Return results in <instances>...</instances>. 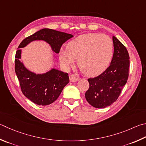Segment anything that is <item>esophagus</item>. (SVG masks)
<instances>
[{"label": "esophagus", "instance_id": "34e87169", "mask_svg": "<svg viewBox=\"0 0 146 146\" xmlns=\"http://www.w3.org/2000/svg\"><path fill=\"white\" fill-rule=\"evenodd\" d=\"M78 78L75 75H71L70 76V80L71 82H75L78 80Z\"/></svg>", "mask_w": 146, "mask_h": 146}]
</instances>
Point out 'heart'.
<instances>
[{"instance_id":"heart-1","label":"heart","mask_w":146,"mask_h":146,"mask_svg":"<svg viewBox=\"0 0 146 146\" xmlns=\"http://www.w3.org/2000/svg\"><path fill=\"white\" fill-rule=\"evenodd\" d=\"M113 44L105 34L90 33L80 35L68 42L66 50L60 49V62L66 67L77 59V65L86 75H98L106 70L112 60Z\"/></svg>"}]
</instances>
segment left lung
Masks as SVG:
<instances>
[{
	"mask_svg": "<svg viewBox=\"0 0 146 146\" xmlns=\"http://www.w3.org/2000/svg\"><path fill=\"white\" fill-rule=\"evenodd\" d=\"M112 39L114 50L110 65L101 75L88 78L89 88L85 96L89 104L95 108H105L115 102L128 80V50L115 36Z\"/></svg>",
	"mask_w": 146,
	"mask_h": 146,
	"instance_id": "1",
	"label": "left lung"
}]
</instances>
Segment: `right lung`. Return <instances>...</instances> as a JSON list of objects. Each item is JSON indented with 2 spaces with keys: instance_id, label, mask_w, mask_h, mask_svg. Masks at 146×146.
<instances>
[{
  "instance_id": "obj_1",
  "label": "right lung",
  "mask_w": 146,
  "mask_h": 146,
  "mask_svg": "<svg viewBox=\"0 0 146 146\" xmlns=\"http://www.w3.org/2000/svg\"><path fill=\"white\" fill-rule=\"evenodd\" d=\"M73 37L70 34L50 29H43L25 38L18 46L15 55V73L22 93L38 105H48L54 102L70 80L67 73L52 68L45 73L36 74L29 71L21 62V48L33 41L41 40L51 46L52 51L59 54L63 43Z\"/></svg>"
}]
</instances>
